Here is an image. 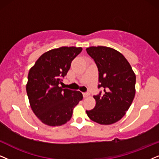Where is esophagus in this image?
<instances>
[{"mask_svg": "<svg viewBox=\"0 0 159 159\" xmlns=\"http://www.w3.org/2000/svg\"><path fill=\"white\" fill-rule=\"evenodd\" d=\"M89 95V92H84L83 93V96H84V98H86V97H88V96Z\"/></svg>", "mask_w": 159, "mask_h": 159, "instance_id": "esophagus-1", "label": "esophagus"}]
</instances>
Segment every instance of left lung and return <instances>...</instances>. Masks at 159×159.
Masks as SVG:
<instances>
[{"label":"left lung","mask_w":159,"mask_h":159,"mask_svg":"<svg viewBox=\"0 0 159 159\" xmlns=\"http://www.w3.org/2000/svg\"><path fill=\"white\" fill-rule=\"evenodd\" d=\"M98 70L96 105L86 111L92 121L110 125L119 121L130 108L135 96L136 75L124 56L113 48L98 46L86 49Z\"/></svg>","instance_id":"8db88e82"}]
</instances>
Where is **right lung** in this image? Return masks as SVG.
Masks as SVG:
<instances>
[{"instance_id": "obj_1", "label": "right lung", "mask_w": 159, "mask_h": 159, "mask_svg": "<svg viewBox=\"0 0 159 159\" xmlns=\"http://www.w3.org/2000/svg\"><path fill=\"white\" fill-rule=\"evenodd\" d=\"M81 48L61 47L43 53L29 70L26 92L32 111L44 124L58 126L71 119L82 93L59 84Z\"/></svg>"}]
</instances>
